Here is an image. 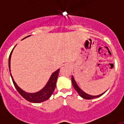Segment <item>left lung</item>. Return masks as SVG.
<instances>
[{"instance_id":"1","label":"left lung","mask_w":124,"mask_h":124,"mask_svg":"<svg viewBox=\"0 0 124 124\" xmlns=\"http://www.w3.org/2000/svg\"><path fill=\"white\" fill-rule=\"evenodd\" d=\"M71 81H72V84H73V86H74V89H75V90L78 92V93L79 94V95L81 97H83V98H84V99H94V98H97V97H100L101 96H102V95L104 93H102V94L99 95V96H91V95L87 94L85 93L84 92H83V91H82L81 89L78 87V86L77 84H76V83L75 81H74L73 76H72L71 77Z\"/></svg>"}]
</instances>
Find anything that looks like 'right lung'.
Masks as SVG:
<instances>
[{"label": "right lung", "mask_w": 124, "mask_h": 124, "mask_svg": "<svg viewBox=\"0 0 124 124\" xmlns=\"http://www.w3.org/2000/svg\"><path fill=\"white\" fill-rule=\"evenodd\" d=\"M27 37H26L25 38H27ZM13 50L11 51L9 56V58H8V67H9L10 73V58ZM59 71H60V70H58L57 71H56L55 72L53 73L51 76L50 77V79H49L48 82V83H47L46 85L44 88L41 89L39 92H38V93H33V94L25 93V91L22 90L21 89L17 86V84L15 83V82L14 81V79H13L12 76V74H10V75L15 88L17 90V91L18 92V93L23 97L24 99H26L28 101L31 102L39 103L48 100L51 97V95H52L56 87L57 78H58V76L59 74Z\"/></svg>", "instance_id": "right-lung-1"}]
</instances>
